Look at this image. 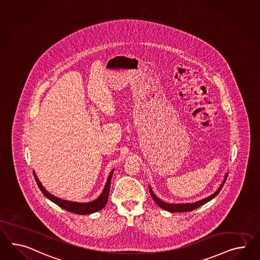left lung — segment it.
Listing matches in <instances>:
<instances>
[{"label":"left lung","mask_w":260,"mask_h":260,"mask_svg":"<svg viewBox=\"0 0 260 260\" xmlns=\"http://www.w3.org/2000/svg\"><path fill=\"white\" fill-rule=\"evenodd\" d=\"M226 178L227 173L225 177H224V179L222 181V183L220 184V187L213 194H211L210 196H208V197L203 199V200L198 201V202H195V203H191V204H168V203H165V202L160 200L159 198H157L155 196V194L153 192L151 186H149V187H150V194L152 195L153 201L156 203V205H158V207L165 209L167 211H170V212H189V211H192L194 209L200 207L201 206L207 204V202L212 200L214 197H216L220 192V189L222 188L223 185H224Z\"/></svg>","instance_id":"obj_1"}]
</instances>
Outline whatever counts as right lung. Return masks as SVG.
<instances>
[{
    "label": "right lung",
    "instance_id": "right-lung-1",
    "mask_svg": "<svg viewBox=\"0 0 260 260\" xmlns=\"http://www.w3.org/2000/svg\"><path fill=\"white\" fill-rule=\"evenodd\" d=\"M114 170L109 174L108 178H107V184L105 186V188L103 190V192L100 196L96 199V200L89 202V203H77V202H71V201L62 200L60 198H57L55 196H53L52 194L47 191L46 189L43 187L40 182L39 178L37 177L36 173L34 172V176L36 182L38 184V186L40 187L41 192L44 194V196L47 197L49 200L52 201L55 205H57L58 207L73 212V213L79 214V215H87V214L94 213L97 212L101 209H103L105 206L107 205V201H108V195H109V189H110V184H111V178H112V174H113Z\"/></svg>",
    "mask_w": 260,
    "mask_h": 260
}]
</instances>
